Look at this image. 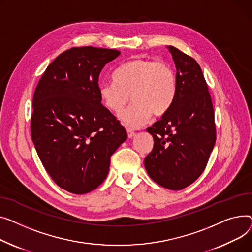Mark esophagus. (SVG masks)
<instances>
[{
    "mask_svg": "<svg viewBox=\"0 0 252 252\" xmlns=\"http://www.w3.org/2000/svg\"><path fill=\"white\" fill-rule=\"evenodd\" d=\"M127 134H128V138H132L135 135V133L133 132L131 129H127Z\"/></svg>",
    "mask_w": 252,
    "mask_h": 252,
    "instance_id": "34e87169",
    "label": "esophagus"
}]
</instances>
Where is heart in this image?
Masks as SVG:
<instances>
[{
    "label": "heart",
    "mask_w": 252,
    "mask_h": 252,
    "mask_svg": "<svg viewBox=\"0 0 252 252\" xmlns=\"http://www.w3.org/2000/svg\"><path fill=\"white\" fill-rule=\"evenodd\" d=\"M177 93L176 74L164 62L149 58H133L118 67L113 81L100 83L99 98L110 112H122L129 101L133 105L120 116L130 129H137L150 121L152 115H165L172 107Z\"/></svg>",
    "instance_id": "b5f03b06"
}]
</instances>
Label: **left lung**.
<instances>
[{"label":"left lung","instance_id":"8db88e82","mask_svg":"<svg viewBox=\"0 0 252 252\" xmlns=\"http://www.w3.org/2000/svg\"><path fill=\"white\" fill-rule=\"evenodd\" d=\"M176 66L177 93L171 109L146 131L154 149L144 158L151 178L180 190L202 174L216 143L215 114L200 66L193 58L167 47Z\"/></svg>","mask_w":252,"mask_h":252}]
</instances>
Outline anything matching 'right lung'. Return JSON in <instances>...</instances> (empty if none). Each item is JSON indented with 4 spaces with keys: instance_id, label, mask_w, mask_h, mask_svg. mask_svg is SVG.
I'll use <instances>...</instances> for the list:
<instances>
[{
    "instance_id": "obj_1",
    "label": "right lung",
    "mask_w": 252,
    "mask_h": 252,
    "mask_svg": "<svg viewBox=\"0 0 252 252\" xmlns=\"http://www.w3.org/2000/svg\"><path fill=\"white\" fill-rule=\"evenodd\" d=\"M120 51L72 48L48 66L35 88L32 137L54 182L85 194L106 179L111 156L127 132L101 105L98 76Z\"/></svg>"
}]
</instances>
